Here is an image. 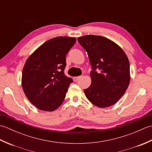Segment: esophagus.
Masks as SVG:
<instances>
[{"instance_id": "esophagus-1", "label": "esophagus", "mask_w": 152, "mask_h": 152, "mask_svg": "<svg viewBox=\"0 0 152 152\" xmlns=\"http://www.w3.org/2000/svg\"><path fill=\"white\" fill-rule=\"evenodd\" d=\"M80 78H81V76H75V77H74L73 78V79H74V81H77V80H78Z\"/></svg>"}]
</instances>
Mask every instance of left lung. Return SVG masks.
Wrapping results in <instances>:
<instances>
[{
  "label": "left lung",
  "mask_w": 152,
  "mask_h": 152,
  "mask_svg": "<svg viewBox=\"0 0 152 152\" xmlns=\"http://www.w3.org/2000/svg\"><path fill=\"white\" fill-rule=\"evenodd\" d=\"M88 53L92 70L91 84L83 89L92 104L106 108L117 102L130 82V65L121 48L107 38L96 35L79 37Z\"/></svg>",
  "instance_id": "8db88e82"
}]
</instances>
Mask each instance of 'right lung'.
Instances as JSON below:
<instances>
[{
    "instance_id": "right-lung-1",
    "label": "right lung",
    "mask_w": 152,
    "mask_h": 152,
    "mask_svg": "<svg viewBox=\"0 0 152 152\" xmlns=\"http://www.w3.org/2000/svg\"><path fill=\"white\" fill-rule=\"evenodd\" d=\"M76 39L58 37L46 41L28 58L22 72V87L38 109L53 111L62 104L72 79L64 74L66 56Z\"/></svg>"
}]
</instances>
